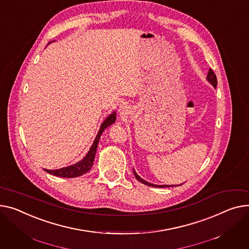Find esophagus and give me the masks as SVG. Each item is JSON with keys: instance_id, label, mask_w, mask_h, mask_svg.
<instances>
[{"instance_id": "obj_1", "label": "esophagus", "mask_w": 249, "mask_h": 249, "mask_svg": "<svg viewBox=\"0 0 249 249\" xmlns=\"http://www.w3.org/2000/svg\"><path fill=\"white\" fill-rule=\"evenodd\" d=\"M126 109H127V107H126V105H122L121 106V108H120V113H124L125 111H126Z\"/></svg>"}]
</instances>
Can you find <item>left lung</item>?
<instances>
[{
  "instance_id": "left-lung-1",
  "label": "left lung",
  "mask_w": 249,
  "mask_h": 249,
  "mask_svg": "<svg viewBox=\"0 0 249 249\" xmlns=\"http://www.w3.org/2000/svg\"><path fill=\"white\" fill-rule=\"evenodd\" d=\"M207 80L211 83V84L213 85V87H214V88H216V86H217V78H216V75L214 74V72H213V70H212V69H209V71H208V74H207ZM133 173H134V176L136 177V179H137L139 182H141V183H143V184H145V185H148V186L160 187V188H163V187H170V186H177V185H155V184H151V183H149V182H147V181L143 180L140 176H138V174H137L134 170H133Z\"/></svg>"
}]
</instances>
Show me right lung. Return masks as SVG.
<instances>
[{"mask_svg":"<svg viewBox=\"0 0 249 249\" xmlns=\"http://www.w3.org/2000/svg\"><path fill=\"white\" fill-rule=\"evenodd\" d=\"M115 121H116V113L114 112L102 123V125L100 127V130H99L98 134L95 138V141H94L93 145L91 146L88 154L84 158H83L81 161H79L76 164L71 165V166H68V167H64V168L56 169V170H47V169H45V171H47L50 174H53L55 176L65 177V178L78 177V176H81L83 174L87 173L91 169V167L93 166V162H94V158H95V154H96V150H97V146H98L99 140H100L101 134L103 133V131L108 126L113 124Z\"/></svg>","mask_w":249,"mask_h":249,"instance_id":"1","label":"right lung"}]
</instances>
